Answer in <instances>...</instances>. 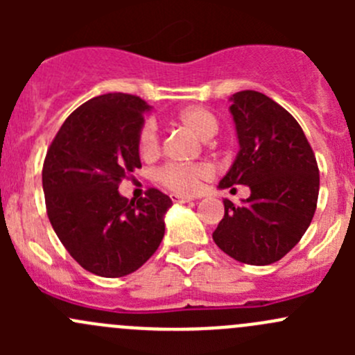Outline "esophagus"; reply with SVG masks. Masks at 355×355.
<instances>
[{"instance_id":"esophagus-1","label":"esophagus","mask_w":355,"mask_h":355,"mask_svg":"<svg viewBox=\"0 0 355 355\" xmlns=\"http://www.w3.org/2000/svg\"><path fill=\"white\" fill-rule=\"evenodd\" d=\"M171 200L175 204H185V202H192V198H187V196H180V194H171Z\"/></svg>"}]
</instances>
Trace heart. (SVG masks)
<instances>
[{"label":"heart","instance_id":"heart-1","mask_svg":"<svg viewBox=\"0 0 355 355\" xmlns=\"http://www.w3.org/2000/svg\"><path fill=\"white\" fill-rule=\"evenodd\" d=\"M177 121L194 132L202 141H209L218 132V120L211 111L202 106H187L177 113ZM159 148V135L155 121H148L142 127L139 135V151L142 156H153ZM213 175V168L209 164H191V166H180V164H168L157 171L156 178L161 185L178 194H194L199 191L200 184Z\"/></svg>","mask_w":355,"mask_h":355}]
</instances>
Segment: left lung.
<instances>
[{"label": "left lung", "instance_id": "1", "mask_svg": "<svg viewBox=\"0 0 355 355\" xmlns=\"http://www.w3.org/2000/svg\"><path fill=\"white\" fill-rule=\"evenodd\" d=\"M239 153L218 189L247 185L213 232L216 245L241 263H277L302 239L314 216L320 170L302 128L287 110L256 91L230 98Z\"/></svg>", "mask_w": 355, "mask_h": 355}]
</instances>
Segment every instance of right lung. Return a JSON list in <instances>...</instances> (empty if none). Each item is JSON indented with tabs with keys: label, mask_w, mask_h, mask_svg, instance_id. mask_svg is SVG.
I'll use <instances>...</instances> for the list:
<instances>
[{
	"label": "right lung",
	"mask_w": 355,
	"mask_h": 355,
	"mask_svg": "<svg viewBox=\"0 0 355 355\" xmlns=\"http://www.w3.org/2000/svg\"><path fill=\"white\" fill-rule=\"evenodd\" d=\"M151 106L113 92L78 106L56 134L42 166V191L53 230L84 270L105 278L134 273L164 235L171 199L149 189L144 199L118 192L141 168L139 135Z\"/></svg>",
	"instance_id": "right-lung-1"
}]
</instances>
